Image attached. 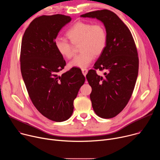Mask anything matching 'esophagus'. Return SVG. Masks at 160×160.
Listing matches in <instances>:
<instances>
[{
    "instance_id": "esophagus-1",
    "label": "esophagus",
    "mask_w": 160,
    "mask_h": 160,
    "mask_svg": "<svg viewBox=\"0 0 160 160\" xmlns=\"http://www.w3.org/2000/svg\"><path fill=\"white\" fill-rule=\"evenodd\" d=\"M82 73L84 76H85L87 74V72H88V70L87 69H85V68H83V69H82Z\"/></svg>"
}]
</instances>
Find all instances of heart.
I'll use <instances>...</instances> for the list:
<instances>
[{
    "label": "heart",
    "instance_id": "obj_1",
    "mask_svg": "<svg viewBox=\"0 0 160 160\" xmlns=\"http://www.w3.org/2000/svg\"><path fill=\"white\" fill-rule=\"evenodd\" d=\"M68 40L57 38L54 45L58 52L70 59L74 55L75 45H79L81 53L69 63L70 67L85 68L94 59L104 51L107 43V33L104 27L100 23L92 25L89 22L79 21L76 22L66 33Z\"/></svg>",
    "mask_w": 160,
    "mask_h": 160
}]
</instances>
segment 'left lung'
<instances>
[{"label": "left lung", "mask_w": 160, "mask_h": 160, "mask_svg": "<svg viewBox=\"0 0 160 160\" xmlns=\"http://www.w3.org/2000/svg\"><path fill=\"white\" fill-rule=\"evenodd\" d=\"M80 16L96 18L106 31V46L94 68L107 73L101 77L90 70L86 77L92 87L90 98L96 114L111 118L123 109L132 94L139 71L138 51L130 31L115 13L103 9Z\"/></svg>", "instance_id": "8db88e82"}]
</instances>
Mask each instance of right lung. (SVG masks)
<instances>
[{
    "label": "right lung",
    "instance_id": "obj_1",
    "mask_svg": "<svg viewBox=\"0 0 160 160\" xmlns=\"http://www.w3.org/2000/svg\"><path fill=\"white\" fill-rule=\"evenodd\" d=\"M71 20L70 16L62 14L37 18L21 42V72L29 96L42 115L59 122L72 116L73 101L85 82L78 68L58 74L66 62L54 42L61 29Z\"/></svg>",
    "mask_w": 160,
    "mask_h": 160
}]
</instances>
